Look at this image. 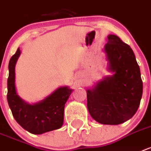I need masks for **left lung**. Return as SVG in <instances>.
I'll return each instance as SVG.
<instances>
[{"label":"left lung","instance_id":"left-lung-1","mask_svg":"<svg viewBox=\"0 0 151 151\" xmlns=\"http://www.w3.org/2000/svg\"><path fill=\"white\" fill-rule=\"evenodd\" d=\"M104 52L108 75L87 90L88 109L101 124L119 125L133 117L139 106L143 82L130 46L117 35H108Z\"/></svg>","mask_w":151,"mask_h":151}]
</instances>
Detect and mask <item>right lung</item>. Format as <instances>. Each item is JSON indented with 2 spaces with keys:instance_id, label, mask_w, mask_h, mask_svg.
Here are the masks:
<instances>
[{
  "instance_id": "obj_1",
  "label": "right lung",
  "mask_w": 151,
  "mask_h": 151,
  "mask_svg": "<svg viewBox=\"0 0 151 151\" xmlns=\"http://www.w3.org/2000/svg\"><path fill=\"white\" fill-rule=\"evenodd\" d=\"M21 55L18 48L8 64V105L14 119L21 127L32 134H42L60 129L63 124L65 103L73 91L67 86L60 87L46 98L34 104L24 101L15 87V65Z\"/></svg>"
}]
</instances>
